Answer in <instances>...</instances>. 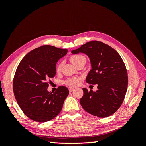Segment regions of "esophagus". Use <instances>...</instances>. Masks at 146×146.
Segmentation results:
<instances>
[{
	"mask_svg": "<svg viewBox=\"0 0 146 146\" xmlns=\"http://www.w3.org/2000/svg\"><path fill=\"white\" fill-rule=\"evenodd\" d=\"M74 90V88H69V92H72Z\"/></svg>",
	"mask_w": 146,
	"mask_h": 146,
	"instance_id": "obj_1",
	"label": "esophagus"
}]
</instances>
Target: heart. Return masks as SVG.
Segmentation results:
<instances>
[{
    "label": "heart",
    "instance_id": "b5f03b06",
    "mask_svg": "<svg viewBox=\"0 0 146 146\" xmlns=\"http://www.w3.org/2000/svg\"><path fill=\"white\" fill-rule=\"evenodd\" d=\"M70 60L71 62L75 65L77 66L78 64L82 62L83 61H86V58L83 55H74L70 56ZM62 63H60L56 66V71L57 72H60L61 68H62ZM79 82H80V80L78 78L76 77H72V78H68L67 80L66 81V83L68 84V85L70 86H77L79 84Z\"/></svg>",
    "mask_w": 146,
    "mask_h": 146
}]
</instances>
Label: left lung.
Wrapping results in <instances>:
<instances>
[{"label":"left lung","instance_id":"obj_1","mask_svg":"<svg viewBox=\"0 0 146 146\" xmlns=\"http://www.w3.org/2000/svg\"><path fill=\"white\" fill-rule=\"evenodd\" d=\"M71 53H83L89 57L91 69L86 82L98 85L96 91L83 88L82 107L98 117L112 115L122 104L128 85L127 69L121 56L112 47L98 41L88 42Z\"/></svg>","mask_w":146,"mask_h":146}]
</instances>
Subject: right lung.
Instances as JSON below:
<instances>
[{"instance_id": "right-lung-1", "label": "right lung", "mask_w": 146, "mask_h": 146, "mask_svg": "<svg viewBox=\"0 0 146 146\" xmlns=\"http://www.w3.org/2000/svg\"><path fill=\"white\" fill-rule=\"evenodd\" d=\"M67 49L45 45L30 51L21 61L13 79V92L22 111L36 122L52 120L60 113L69 90L60 86L47 91L48 78L56 74L58 61Z\"/></svg>"}]
</instances>
